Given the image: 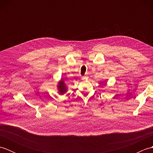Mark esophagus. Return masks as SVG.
<instances>
[{
	"instance_id": "34e87169",
	"label": "esophagus",
	"mask_w": 153,
	"mask_h": 153,
	"mask_svg": "<svg viewBox=\"0 0 153 153\" xmlns=\"http://www.w3.org/2000/svg\"><path fill=\"white\" fill-rule=\"evenodd\" d=\"M87 78H88V77H87V76H83V77H82V79L83 80L87 79Z\"/></svg>"
}]
</instances>
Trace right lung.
Returning a JSON list of instances; mask_svg holds the SVG:
<instances>
[{
    "label": "right lung",
    "instance_id": "1",
    "mask_svg": "<svg viewBox=\"0 0 153 153\" xmlns=\"http://www.w3.org/2000/svg\"><path fill=\"white\" fill-rule=\"evenodd\" d=\"M57 88H58V92H59L60 95H62V94H64L65 93H66L67 90H68L66 83H64V80L62 79L58 83Z\"/></svg>",
    "mask_w": 153,
    "mask_h": 153
}]
</instances>
